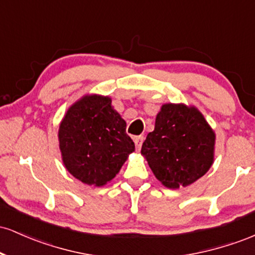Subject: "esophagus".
I'll use <instances>...</instances> for the list:
<instances>
[{
	"label": "esophagus",
	"mask_w": 255,
	"mask_h": 255,
	"mask_svg": "<svg viewBox=\"0 0 255 255\" xmlns=\"http://www.w3.org/2000/svg\"><path fill=\"white\" fill-rule=\"evenodd\" d=\"M134 142H135L136 150H140V148H141V146H142V142H144V136H142V135L135 136V137H134Z\"/></svg>",
	"instance_id": "1"
}]
</instances>
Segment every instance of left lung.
<instances>
[{
    "label": "left lung",
    "mask_w": 255,
    "mask_h": 255,
    "mask_svg": "<svg viewBox=\"0 0 255 255\" xmlns=\"http://www.w3.org/2000/svg\"><path fill=\"white\" fill-rule=\"evenodd\" d=\"M215 131L195 107L164 104L154 130L142 144L152 172L170 189L187 187L204 176L215 157Z\"/></svg>",
    "instance_id": "left-lung-1"
}]
</instances>
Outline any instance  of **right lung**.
<instances>
[{"mask_svg": "<svg viewBox=\"0 0 255 255\" xmlns=\"http://www.w3.org/2000/svg\"><path fill=\"white\" fill-rule=\"evenodd\" d=\"M63 164L86 184L103 186L113 180L135 150L126 133V121L111 98L84 96L67 110L58 129Z\"/></svg>", "mask_w": 255, "mask_h": 255, "instance_id": "obj_1", "label": "right lung"}]
</instances>
